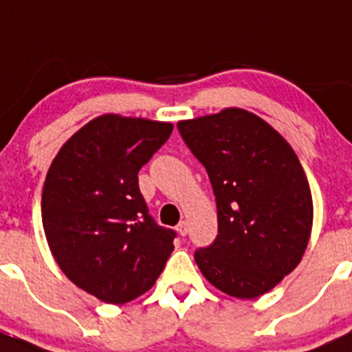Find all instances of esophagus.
<instances>
[{
	"label": "esophagus",
	"instance_id": "esophagus-1",
	"mask_svg": "<svg viewBox=\"0 0 352 352\" xmlns=\"http://www.w3.org/2000/svg\"><path fill=\"white\" fill-rule=\"evenodd\" d=\"M176 231H178L182 236L188 234V222H186V220H182V222L178 223V227H176Z\"/></svg>",
	"mask_w": 352,
	"mask_h": 352
}]
</instances>
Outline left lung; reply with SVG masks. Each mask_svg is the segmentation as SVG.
I'll use <instances>...</instances> for the list:
<instances>
[{
    "instance_id": "left-lung-1",
    "label": "left lung",
    "mask_w": 352,
    "mask_h": 352,
    "mask_svg": "<svg viewBox=\"0 0 352 352\" xmlns=\"http://www.w3.org/2000/svg\"><path fill=\"white\" fill-rule=\"evenodd\" d=\"M178 129L206 167L217 201L219 234L195 252L199 270L229 296H263L300 264L312 231V194L294 149L238 107L179 121Z\"/></svg>"
}]
</instances>
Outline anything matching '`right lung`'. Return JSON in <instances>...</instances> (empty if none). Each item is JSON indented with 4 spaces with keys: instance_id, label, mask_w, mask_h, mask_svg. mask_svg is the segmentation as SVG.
<instances>
[{
    "instance_id": "obj_1",
    "label": "right lung",
    "mask_w": 352,
    "mask_h": 352,
    "mask_svg": "<svg viewBox=\"0 0 352 352\" xmlns=\"http://www.w3.org/2000/svg\"><path fill=\"white\" fill-rule=\"evenodd\" d=\"M173 123L104 114L58 151L42 192L52 257L77 287L123 305L153 287L176 232L148 213L138 174Z\"/></svg>"
}]
</instances>
